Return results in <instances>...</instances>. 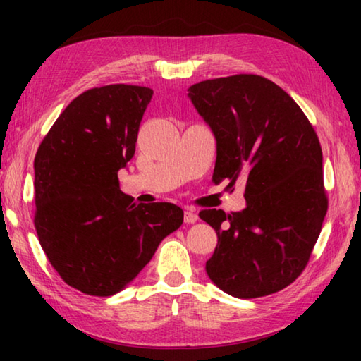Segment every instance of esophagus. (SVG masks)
<instances>
[{
  "instance_id": "1",
  "label": "esophagus",
  "mask_w": 361,
  "mask_h": 361,
  "mask_svg": "<svg viewBox=\"0 0 361 361\" xmlns=\"http://www.w3.org/2000/svg\"><path fill=\"white\" fill-rule=\"evenodd\" d=\"M197 219H199V216H197V213H195V212H192V210L185 212V223L194 224L195 221H197Z\"/></svg>"
}]
</instances>
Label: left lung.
I'll return each instance as SVG.
<instances>
[{"instance_id":"left-lung-1","label":"left lung","mask_w":361,"mask_h":361,"mask_svg":"<svg viewBox=\"0 0 361 361\" xmlns=\"http://www.w3.org/2000/svg\"><path fill=\"white\" fill-rule=\"evenodd\" d=\"M188 92L216 140L213 181H247L242 212L199 213L218 235L205 271L235 298L283 290L307 266L328 210L319 137L298 103L262 76L207 79Z\"/></svg>"}]
</instances>
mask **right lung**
I'll use <instances>...</instances> for the list:
<instances>
[{"label":"right lung","instance_id":"obj_1","mask_svg":"<svg viewBox=\"0 0 361 361\" xmlns=\"http://www.w3.org/2000/svg\"><path fill=\"white\" fill-rule=\"evenodd\" d=\"M152 89L111 84L78 95L35 156V228L49 262L73 288H126L183 224L175 204H132L118 172L135 154Z\"/></svg>","mask_w":361,"mask_h":361}]
</instances>
